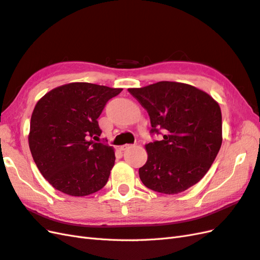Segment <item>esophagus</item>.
I'll use <instances>...</instances> for the list:
<instances>
[{
	"mask_svg": "<svg viewBox=\"0 0 260 260\" xmlns=\"http://www.w3.org/2000/svg\"><path fill=\"white\" fill-rule=\"evenodd\" d=\"M129 147H132V145H129V144H125V145L121 146V150H126V149H128Z\"/></svg>",
	"mask_w": 260,
	"mask_h": 260,
	"instance_id": "obj_1",
	"label": "esophagus"
}]
</instances>
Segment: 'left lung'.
<instances>
[{
  "mask_svg": "<svg viewBox=\"0 0 260 260\" xmlns=\"http://www.w3.org/2000/svg\"><path fill=\"white\" fill-rule=\"evenodd\" d=\"M128 92L150 117V134L161 141L146 145L148 159L139 168L145 187L176 194L198 183L222 145V113L217 102L194 86L160 81Z\"/></svg>",
  "mask_w": 260,
  "mask_h": 260,
  "instance_id": "obj_1",
  "label": "left lung"
}]
</instances>
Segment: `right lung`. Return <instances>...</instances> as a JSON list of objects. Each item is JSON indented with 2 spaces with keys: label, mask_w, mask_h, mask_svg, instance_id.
<instances>
[{
  "label": "right lung",
  "mask_w": 260,
  "mask_h": 260,
  "mask_svg": "<svg viewBox=\"0 0 260 260\" xmlns=\"http://www.w3.org/2000/svg\"><path fill=\"white\" fill-rule=\"evenodd\" d=\"M122 89L73 82L51 90L37 102L28 136L32 159L58 191L83 197L101 190L114 166V149L96 143L98 118Z\"/></svg>",
  "instance_id": "add662e5"
}]
</instances>
